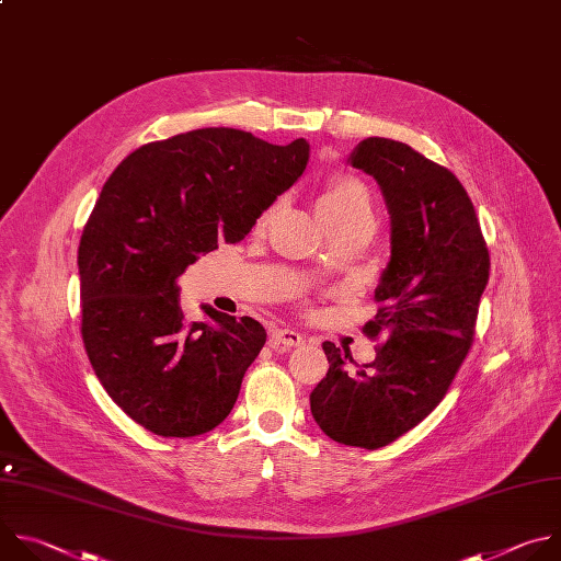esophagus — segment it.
<instances>
[{"label": "esophagus", "mask_w": 561, "mask_h": 561, "mask_svg": "<svg viewBox=\"0 0 561 561\" xmlns=\"http://www.w3.org/2000/svg\"><path fill=\"white\" fill-rule=\"evenodd\" d=\"M302 343H305L302 335L298 331H291V329H276L270 335V347L276 350V352H287L291 347H300Z\"/></svg>", "instance_id": "obj_1"}]
</instances>
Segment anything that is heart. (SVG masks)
<instances>
[{
    "mask_svg": "<svg viewBox=\"0 0 561 561\" xmlns=\"http://www.w3.org/2000/svg\"><path fill=\"white\" fill-rule=\"evenodd\" d=\"M318 214L327 222L329 230L356 218H374L371 194L367 185L356 176H339L333 179L318 196ZM272 216H274V207L261 214L256 222L259 232L267 230Z\"/></svg>",
    "mask_w": 561,
    "mask_h": 561,
    "instance_id": "obj_1",
    "label": "heart"
}]
</instances>
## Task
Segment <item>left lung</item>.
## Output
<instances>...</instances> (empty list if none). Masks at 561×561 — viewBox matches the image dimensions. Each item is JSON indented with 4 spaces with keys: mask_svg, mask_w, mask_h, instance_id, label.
<instances>
[{
    "mask_svg": "<svg viewBox=\"0 0 561 561\" xmlns=\"http://www.w3.org/2000/svg\"><path fill=\"white\" fill-rule=\"evenodd\" d=\"M352 165L371 174L391 214V261L376 289L378 313L363 331L385 343L376 360L322 343L327 376L311 391V415L333 442L374 451L417 426L467 360L489 283L491 256L473 203L444 165L407 144L369 137Z\"/></svg>",
    "mask_w": 561,
    "mask_h": 561,
    "instance_id": "obj_1",
    "label": "left lung"
}]
</instances>
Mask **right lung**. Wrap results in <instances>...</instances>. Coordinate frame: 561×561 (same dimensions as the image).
<instances>
[{
    "label": "right lung",
    "mask_w": 561,
    "mask_h": 561,
    "mask_svg": "<svg viewBox=\"0 0 561 561\" xmlns=\"http://www.w3.org/2000/svg\"><path fill=\"white\" fill-rule=\"evenodd\" d=\"M307 159L305 139L203 128L141 146L105 181L77 256L81 341L107 396L154 435H203L234 409L267 331L211 307L214 324L187 322L176 278L243 241Z\"/></svg>",
    "instance_id": "1"
}]
</instances>
